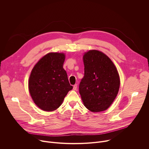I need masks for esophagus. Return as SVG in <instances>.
<instances>
[{
	"instance_id": "esophagus-1",
	"label": "esophagus",
	"mask_w": 149,
	"mask_h": 149,
	"mask_svg": "<svg viewBox=\"0 0 149 149\" xmlns=\"http://www.w3.org/2000/svg\"><path fill=\"white\" fill-rule=\"evenodd\" d=\"M77 84H75L74 86H73V90H77Z\"/></svg>"
}]
</instances>
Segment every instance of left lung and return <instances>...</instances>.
Here are the masks:
<instances>
[{
  "label": "left lung",
  "mask_w": 149,
  "mask_h": 149,
  "mask_svg": "<svg viewBox=\"0 0 149 149\" xmlns=\"http://www.w3.org/2000/svg\"><path fill=\"white\" fill-rule=\"evenodd\" d=\"M84 76L79 91L86 107L93 112L107 110L115 100L120 87L118 71L104 53L90 50L83 56Z\"/></svg>",
  "instance_id": "left-lung-1"
}]
</instances>
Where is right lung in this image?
Masks as SVG:
<instances>
[{
	"label": "right lung",
	"instance_id": "obj_1",
	"mask_svg": "<svg viewBox=\"0 0 149 149\" xmlns=\"http://www.w3.org/2000/svg\"><path fill=\"white\" fill-rule=\"evenodd\" d=\"M65 58L64 54L49 53L36 63L31 71L29 93L35 104L42 110H56L73 88L63 68Z\"/></svg>",
	"mask_w": 149,
	"mask_h": 149
}]
</instances>
